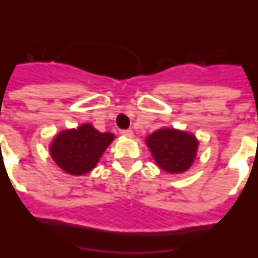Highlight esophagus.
Listing matches in <instances>:
<instances>
[{"mask_svg":"<svg viewBox=\"0 0 258 258\" xmlns=\"http://www.w3.org/2000/svg\"><path fill=\"white\" fill-rule=\"evenodd\" d=\"M122 135L125 138H134V131L133 130H123Z\"/></svg>","mask_w":258,"mask_h":258,"instance_id":"obj_1","label":"esophagus"}]
</instances>
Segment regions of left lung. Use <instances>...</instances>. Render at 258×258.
<instances>
[{"label":"left lung","instance_id":"obj_1","mask_svg":"<svg viewBox=\"0 0 258 258\" xmlns=\"http://www.w3.org/2000/svg\"><path fill=\"white\" fill-rule=\"evenodd\" d=\"M156 164L169 174L189 170L198 152V140L192 134L177 128H160L146 138Z\"/></svg>","mask_w":258,"mask_h":258}]
</instances>
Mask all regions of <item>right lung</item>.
I'll use <instances>...</instances> for the list:
<instances>
[{
  "instance_id": "obj_1",
  "label": "right lung",
  "mask_w": 258,
  "mask_h": 258,
  "mask_svg": "<svg viewBox=\"0 0 258 258\" xmlns=\"http://www.w3.org/2000/svg\"><path fill=\"white\" fill-rule=\"evenodd\" d=\"M114 139V134L99 133L92 124L84 123L77 128L60 131L49 144V155L60 169L82 176L96 168Z\"/></svg>"
}]
</instances>
